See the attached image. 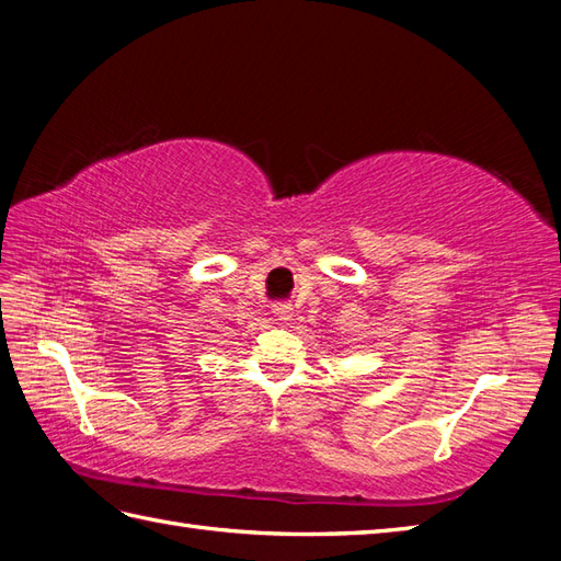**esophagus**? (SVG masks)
Here are the masks:
<instances>
[{"mask_svg":"<svg viewBox=\"0 0 561 561\" xmlns=\"http://www.w3.org/2000/svg\"><path fill=\"white\" fill-rule=\"evenodd\" d=\"M272 310H275V316H277L279 320H291V310H294V308H291L289 304H277Z\"/></svg>","mask_w":561,"mask_h":561,"instance_id":"esophagus-1","label":"esophagus"}]
</instances>
